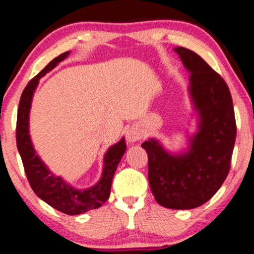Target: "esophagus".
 Segmentation results:
<instances>
[{
    "label": "esophagus",
    "instance_id": "esophagus-1",
    "mask_svg": "<svg viewBox=\"0 0 254 254\" xmlns=\"http://www.w3.org/2000/svg\"><path fill=\"white\" fill-rule=\"evenodd\" d=\"M142 134L143 133H142L141 128L137 127V126H132V127H129L127 129L126 139L129 143H134V142L139 141V140L141 139Z\"/></svg>",
    "mask_w": 254,
    "mask_h": 254
}]
</instances>
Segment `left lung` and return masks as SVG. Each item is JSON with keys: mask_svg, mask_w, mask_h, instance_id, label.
<instances>
[{"mask_svg": "<svg viewBox=\"0 0 254 254\" xmlns=\"http://www.w3.org/2000/svg\"><path fill=\"white\" fill-rule=\"evenodd\" d=\"M190 73L189 95L195 112L196 132L186 148L171 152L155 137L141 147L148 154V180L159 205L172 209L199 207L217 193L231 166L237 127L226 82L202 58L177 47Z\"/></svg>", "mask_w": 254, "mask_h": 254, "instance_id": "8db88e82", "label": "left lung"}]
</instances>
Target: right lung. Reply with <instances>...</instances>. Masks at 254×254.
I'll list each match as a JSON object with an SVG mask.
<instances>
[{"label": "right lung", "instance_id": "right-lung-1", "mask_svg": "<svg viewBox=\"0 0 254 254\" xmlns=\"http://www.w3.org/2000/svg\"><path fill=\"white\" fill-rule=\"evenodd\" d=\"M69 53L65 52L52 60L24 88L17 111L16 143L28 181L36 195L62 213L77 215L86 213L89 209L101 207L107 201L113 177L126 152V142L125 137H122L120 141L109 147L103 156L101 178L94 186L84 190L76 189L62 177L55 175L36 154L29 134V114L34 93L41 77L67 59Z\"/></svg>", "mask_w": 254, "mask_h": 254}]
</instances>
